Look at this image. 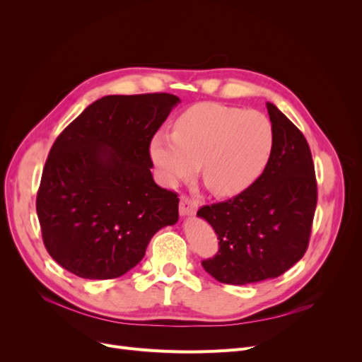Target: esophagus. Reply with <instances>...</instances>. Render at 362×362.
<instances>
[{
  "label": "esophagus",
  "instance_id": "1",
  "mask_svg": "<svg viewBox=\"0 0 362 362\" xmlns=\"http://www.w3.org/2000/svg\"><path fill=\"white\" fill-rule=\"evenodd\" d=\"M198 210V202L187 198V196H181L180 201V214L181 216H193Z\"/></svg>",
  "mask_w": 362,
  "mask_h": 362
}]
</instances>
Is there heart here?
<instances>
[{
    "label": "heart",
    "instance_id": "b5f03b06",
    "mask_svg": "<svg viewBox=\"0 0 362 362\" xmlns=\"http://www.w3.org/2000/svg\"><path fill=\"white\" fill-rule=\"evenodd\" d=\"M273 127L257 110L201 103L187 108L149 144V156L160 180L173 187L198 172L217 196L245 192L264 172L273 151Z\"/></svg>",
    "mask_w": 362,
    "mask_h": 362
}]
</instances>
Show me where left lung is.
Listing matches in <instances>:
<instances>
[{"mask_svg":"<svg viewBox=\"0 0 362 362\" xmlns=\"http://www.w3.org/2000/svg\"><path fill=\"white\" fill-rule=\"evenodd\" d=\"M266 105L275 141L264 172L233 199L198 211L221 246L202 267L233 286L278 278L293 267L308 247L317 205L308 141L276 105Z\"/></svg>","mask_w":362,"mask_h":362,"instance_id":"left-lung-1","label":"left lung"}]
</instances>
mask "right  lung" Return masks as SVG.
<instances>
[{
	"label": "right lung",
	"mask_w": 362,
	"mask_h": 362,
	"mask_svg": "<svg viewBox=\"0 0 362 362\" xmlns=\"http://www.w3.org/2000/svg\"><path fill=\"white\" fill-rule=\"evenodd\" d=\"M180 98L108 95L62 131L42 172L36 210L54 261L86 279L125 275L158 229L178 222V194L152 178L151 139Z\"/></svg>",
	"instance_id": "add662e5"
}]
</instances>
